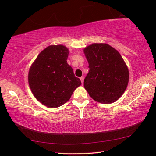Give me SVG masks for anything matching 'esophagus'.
I'll list each match as a JSON object with an SVG mask.
<instances>
[{
  "mask_svg": "<svg viewBox=\"0 0 156 156\" xmlns=\"http://www.w3.org/2000/svg\"><path fill=\"white\" fill-rule=\"evenodd\" d=\"M84 76H82V77H80V80H81V82H82V84H83V82H84Z\"/></svg>",
  "mask_w": 156,
  "mask_h": 156,
  "instance_id": "34e87169",
  "label": "esophagus"
}]
</instances>
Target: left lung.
Segmentation results:
<instances>
[{
	"mask_svg": "<svg viewBox=\"0 0 156 156\" xmlns=\"http://www.w3.org/2000/svg\"><path fill=\"white\" fill-rule=\"evenodd\" d=\"M89 71L84 87L97 102L111 104L117 101L127 88L129 72L116 49L106 43H94L84 49Z\"/></svg>",
	"mask_w": 156,
	"mask_h": 156,
	"instance_id": "obj_1",
	"label": "left lung"
}]
</instances>
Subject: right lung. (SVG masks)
Returning <instances> with one entry per match:
<instances>
[{
	"label": "right lung",
	"instance_id": "obj_1",
	"mask_svg": "<svg viewBox=\"0 0 156 156\" xmlns=\"http://www.w3.org/2000/svg\"><path fill=\"white\" fill-rule=\"evenodd\" d=\"M69 50L65 46L50 45L38 55L28 72V83L36 99L49 108L68 101L82 84L67 64Z\"/></svg>",
	"mask_w": 156,
	"mask_h": 156
}]
</instances>
